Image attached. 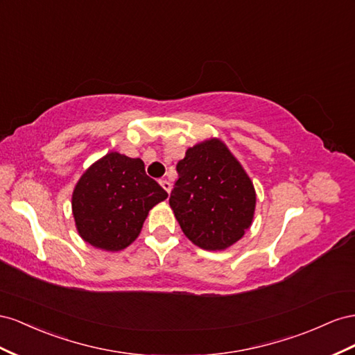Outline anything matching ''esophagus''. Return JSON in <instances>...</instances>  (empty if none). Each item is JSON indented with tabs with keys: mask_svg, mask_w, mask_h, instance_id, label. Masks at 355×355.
<instances>
[{
	"mask_svg": "<svg viewBox=\"0 0 355 355\" xmlns=\"http://www.w3.org/2000/svg\"><path fill=\"white\" fill-rule=\"evenodd\" d=\"M159 183H160L162 187H164L168 191V195H169V191H171V183H169V181L168 180H160Z\"/></svg>",
	"mask_w": 355,
	"mask_h": 355,
	"instance_id": "obj_1",
	"label": "esophagus"
}]
</instances>
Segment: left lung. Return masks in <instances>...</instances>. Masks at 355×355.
<instances>
[{"label": "left lung", "instance_id": "obj_1", "mask_svg": "<svg viewBox=\"0 0 355 355\" xmlns=\"http://www.w3.org/2000/svg\"><path fill=\"white\" fill-rule=\"evenodd\" d=\"M177 172L169 205L195 245L220 251L244 236L254 217L256 190L223 141L211 138L190 147Z\"/></svg>", "mask_w": 355, "mask_h": 355}]
</instances>
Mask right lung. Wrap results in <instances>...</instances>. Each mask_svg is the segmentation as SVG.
<instances>
[{"label":"right lung","mask_w":355,"mask_h":355,"mask_svg":"<svg viewBox=\"0 0 355 355\" xmlns=\"http://www.w3.org/2000/svg\"><path fill=\"white\" fill-rule=\"evenodd\" d=\"M168 198L146 174L144 162L111 151L90 165L73 191L78 235L105 251H120L138 238L148 211Z\"/></svg>","instance_id":"add662e5"}]
</instances>
